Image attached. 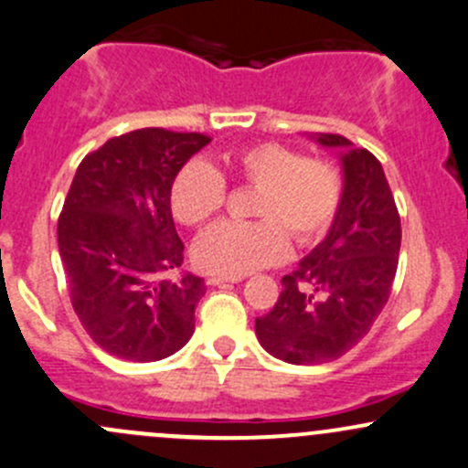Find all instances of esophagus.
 I'll return each mask as SVG.
<instances>
[{"label": "esophagus", "mask_w": 468, "mask_h": 468, "mask_svg": "<svg viewBox=\"0 0 468 468\" xmlns=\"http://www.w3.org/2000/svg\"><path fill=\"white\" fill-rule=\"evenodd\" d=\"M229 282H242V275H210L208 284H229Z\"/></svg>", "instance_id": "obj_1"}]
</instances>
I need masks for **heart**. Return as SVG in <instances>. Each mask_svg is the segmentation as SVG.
<instances>
[{"mask_svg": "<svg viewBox=\"0 0 468 468\" xmlns=\"http://www.w3.org/2000/svg\"><path fill=\"white\" fill-rule=\"evenodd\" d=\"M255 188L249 201L253 221L215 226L195 247L204 271L244 275L284 258L289 238L298 247L316 244L341 213L346 176L332 161L303 156L278 141H260L229 152L224 170L193 159L170 186V208L186 226H206L226 204V181Z\"/></svg>", "mask_w": 468, "mask_h": 468, "instance_id": "b5f03b06", "label": "heart"}]
</instances>
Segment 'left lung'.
I'll list each match as a JSON object with an SVG mask.
<instances>
[{"mask_svg": "<svg viewBox=\"0 0 468 468\" xmlns=\"http://www.w3.org/2000/svg\"><path fill=\"white\" fill-rule=\"evenodd\" d=\"M318 144L347 147L341 213L324 242L284 275L271 312L255 318L264 350L293 366H318L352 350L386 307L399 264V210L377 156L329 132Z\"/></svg>", "mask_w": 468, "mask_h": 468, "instance_id": "left-lung-1", "label": "left lung"}]
</instances>
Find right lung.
<instances>
[{"label":"right lung","instance_id":"add662e5","mask_svg":"<svg viewBox=\"0 0 468 468\" xmlns=\"http://www.w3.org/2000/svg\"><path fill=\"white\" fill-rule=\"evenodd\" d=\"M210 144L199 132L144 127L114 136L78 165L58 247L73 312L91 341L125 361H159L190 341L204 278L184 264L170 186Z\"/></svg>","mask_w":468,"mask_h":468}]
</instances>
